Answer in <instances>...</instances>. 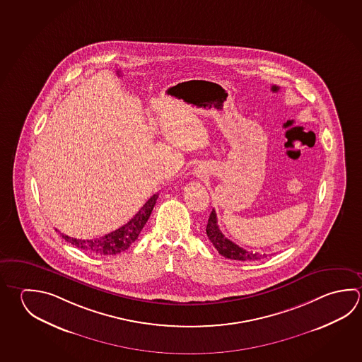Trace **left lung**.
Returning a JSON list of instances; mask_svg holds the SVG:
<instances>
[{"label": "left lung", "instance_id": "obj_1", "mask_svg": "<svg viewBox=\"0 0 362 362\" xmlns=\"http://www.w3.org/2000/svg\"><path fill=\"white\" fill-rule=\"evenodd\" d=\"M206 235L209 237L211 243L217 249L218 252L222 257L232 260H241V262H249V260H260L263 257H267L265 254H259V252H252L240 247L238 245L232 243L227 237H224L223 233L219 230L218 226L217 213L213 209L208 219L206 224Z\"/></svg>", "mask_w": 362, "mask_h": 362}]
</instances>
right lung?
<instances>
[{
	"instance_id": "right-lung-1",
	"label": "right lung",
	"mask_w": 362,
	"mask_h": 362,
	"mask_svg": "<svg viewBox=\"0 0 362 362\" xmlns=\"http://www.w3.org/2000/svg\"><path fill=\"white\" fill-rule=\"evenodd\" d=\"M158 197H159V192L154 194L127 223L105 236L94 238V240H78V238L66 236L64 233H61V236L65 238L67 243L90 254H95V255L119 254L122 251L127 250L132 246V243H135L146 221L151 217V211L156 205Z\"/></svg>"
}]
</instances>
